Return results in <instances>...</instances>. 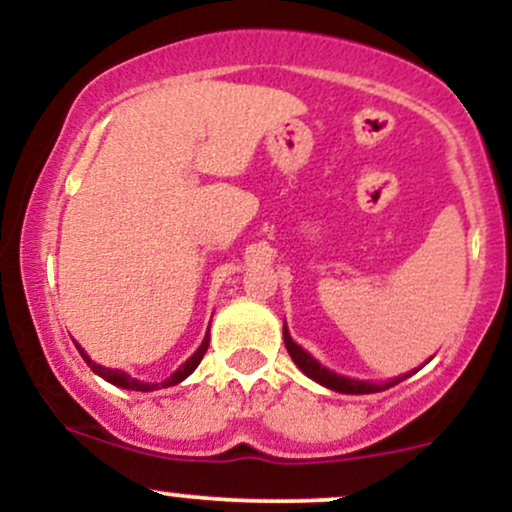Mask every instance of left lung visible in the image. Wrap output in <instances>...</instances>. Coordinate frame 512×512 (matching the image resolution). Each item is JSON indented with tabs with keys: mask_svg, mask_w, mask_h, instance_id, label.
Wrapping results in <instances>:
<instances>
[{
	"mask_svg": "<svg viewBox=\"0 0 512 512\" xmlns=\"http://www.w3.org/2000/svg\"><path fill=\"white\" fill-rule=\"evenodd\" d=\"M284 344H286V349H289L293 363H296V366L301 368L303 373L308 375V378H313L315 383L330 387V390H334V392H344V395H370V392H383V390H387V387L402 383V380L407 378V375H399V378L387 380V383H383V385L368 383V380L344 378V375H337V373H334V370L325 368V366H322V363H317L315 358L308 354V351H303L301 346L293 342L291 334H289V330H286V327H284Z\"/></svg>",
	"mask_w": 512,
	"mask_h": 512,
	"instance_id": "obj_1",
	"label": "left lung"
}]
</instances>
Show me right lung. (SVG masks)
Returning a JSON list of instances; mask_svg holds the SVG:
<instances>
[{
  "label": "right lung",
  "mask_w": 512,
  "mask_h": 512,
  "mask_svg": "<svg viewBox=\"0 0 512 512\" xmlns=\"http://www.w3.org/2000/svg\"><path fill=\"white\" fill-rule=\"evenodd\" d=\"M76 349H79L81 358H84V361L88 363V366H91L93 373H98V375H101V378L108 380V383H113V385H117V387H125V390H137V392H154V390H158V387H170V385H178V383H182V380H185L187 375H190L192 370H195V368L199 366V361H202L204 354H207V349H209V332L204 334L202 344H199V349L195 351V354H192L190 358H187V361L182 363V366H180L178 370H175V373L170 375L168 380H163V383H142V380H137V378H132V375H127L125 370L103 368V366H98L96 361H91V356H88L86 351L81 349L79 344H76Z\"/></svg>",
  "instance_id": "add662e5"
}]
</instances>
